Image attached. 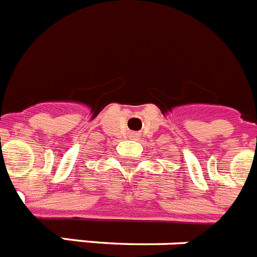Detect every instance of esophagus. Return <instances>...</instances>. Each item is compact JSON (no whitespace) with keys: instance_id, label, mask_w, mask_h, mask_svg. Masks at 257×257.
Here are the masks:
<instances>
[{"instance_id":"esophagus-1","label":"esophagus","mask_w":257,"mask_h":257,"mask_svg":"<svg viewBox=\"0 0 257 257\" xmlns=\"http://www.w3.org/2000/svg\"><path fill=\"white\" fill-rule=\"evenodd\" d=\"M133 136H135V135H133Z\"/></svg>"}]
</instances>
